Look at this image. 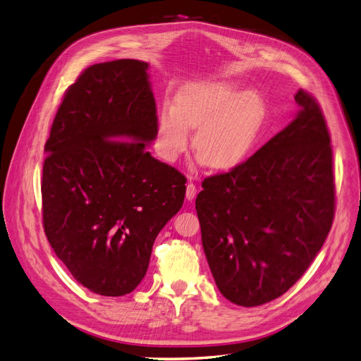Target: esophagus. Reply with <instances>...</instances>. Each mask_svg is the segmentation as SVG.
Segmentation results:
<instances>
[{"label": "esophagus", "mask_w": 361, "mask_h": 361, "mask_svg": "<svg viewBox=\"0 0 361 361\" xmlns=\"http://www.w3.org/2000/svg\"><path fill=\"white\" fill-rule=\"evenodd\" d=\"M195 197H197V186H195L194 183H188V186H186V198L189 201H194Z\"/></svg>", "instance_id": "esophagus-1"}]
</instances>
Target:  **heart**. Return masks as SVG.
<instances>
[{
  "mask_svg": "<svg viewBox=\"0 0 361 361\" xmlns=\"http://www.w3.org/2000/svg\"><path fill=\"white\" fill-rule=\"evenodd\" d=\"M264 115L262 97L235 82L188 85L178 90L175 106L166 103L158 112V150L166 161L178 160L189 147V129H197V155L211 169L229 171L254 146Z\"/></svg>",
  "mask_w": 361,
  "mask_h": 361,
  "instance_id": "b5f03b06",
  "label": "heart"
}]
</instances>
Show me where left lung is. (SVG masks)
Listing matches in <instances>:
<instances>
[{
  "instance_id": "left-lung-1",
  "label": "left lung",
  "mask_w": 361,
  "mask_h": 361,
  "mask_svg": "<svg viewBox=\"0 0 361 361\" xmlns=\"http://www.w3.org/2000/svg\"><path fill=\"white\" fill-rule=\"evenodd\" d=\"M286 128L245 163L207 177L195 200L216 288L254 307L283 295L312 263L335 211L331 137L305 90Z\"/></svg>"
}]
</instances>
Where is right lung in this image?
<instances>
[{
    "label": "right lung",
    "mask_w": 361,
    "mask_h": 361,
    "mask_svg": "<svg viewBox=\"0 0 361 361\" xmlns=\"http://www.w3.org/2000/svg\"><path fill=\"white\" fill-rule=\"evenodd\" d=\"M147 67H87L66 90L44 146L46 237L73 279L106 297L145 279L154 241L186 194V177L146 150L158 133Z\"/></svg>",
    "instance_id": "right-lung-1"
}]
</instances>
